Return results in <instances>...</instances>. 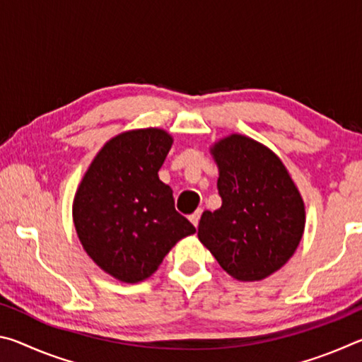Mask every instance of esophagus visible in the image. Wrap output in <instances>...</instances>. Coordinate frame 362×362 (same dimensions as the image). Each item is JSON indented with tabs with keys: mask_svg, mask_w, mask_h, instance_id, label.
Instances as JSON below:
<instances>
[{
	"mask_svg": "<svg viewBox=\"0 0 362 362\" xmlns=\"http://www.w3.org/2000/svg\"><path fill=\"white\" fill-rule=\"evenodd\" d=\"M201 214H203V211L198 209L194 214H192V216H189V222H192L194 226H198L199 218H201Z\"/></svg>",
	"mask_w": 362,
	"mask_h": 362,
	"instance_id": "34e87169",
	"label": "esophagus"
}]
</instances>
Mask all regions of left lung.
Listing matches in <instances>:
<instances>
[{
	"mask_svg": "<svg viewBox=\"0 0 362 362\" xmlns=\"http://www.w3.org/2000/svg\"><path fill=\"white\" fill-rule=\"evenodd\" d=\"M222 207L206 211L198 238L230 276L259 281L296 252L305 228L302 196L279 158L233 134L212 148Z\"/></svg>",
	"mask_w": 362,
	"mask_h": 362,
	"instance_id": "1",
	"label": "left lung"
}]
</instances>
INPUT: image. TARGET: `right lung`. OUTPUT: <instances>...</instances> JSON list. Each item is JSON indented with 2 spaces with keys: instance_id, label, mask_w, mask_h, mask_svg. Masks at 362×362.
Segmentation results:
<instances>
[{
  "instance_id": "obj_1",
  "label": "right lung",
  "mask_w": 362,
  "mask_h": 362,
  "mask_svg": "<svg viewBox=\"0 0 362 362\" xmlns=\"http://www.w3.org/2000/svg\"><path fill=\"white\" fill-rule=\"evenodd\" d=\"M173 146L161 129L116 136L79 185L73 220L88 255L122 283L148 278L174 244L196 231L175 211L173 189L158 177Z\"/></svg>"
}]
</instances>
